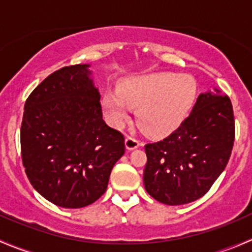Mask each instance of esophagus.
<instances>
[{
    "instance_id": "esophagus-1",
    "label": "esophagus",
    "mask_w": 252,
    "mask_h": 252,
    "mask_svg": "<svg viewBox=\"0 0 252 252\" xmlns=\"http://www.w3.org/2000/svg\"><path fill=\"white\" fill-rule=\"evenodd\" d=\"M140 146V141L136 140L135 138H133V136H126V150H134V149H138V147Z\"/></svg>"
}]
</instances>
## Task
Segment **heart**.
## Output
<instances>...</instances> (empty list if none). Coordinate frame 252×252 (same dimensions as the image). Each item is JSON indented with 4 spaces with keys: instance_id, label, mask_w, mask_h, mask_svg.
Wrapping results in <instances>:
<instances>
[{
    "instance_id": "heart-1",
    "label": "heart",
    "mask_w": 252,
    "mask_h": 252,
    "mask_svg": "<svg viewBox=\"0 0 252 252\" xmlns=\"http://www.w3.org/2000/svg\"><path fill=\"white\" fill-rule=\"evenodd\" d=\"M197 83L191 75L157 73L130 78L119 90L103 95L102 107L112 126H123L133 107H139L138 122L151 135H164L182 124L194 106Z\"/></svg>"
}]
</instances>
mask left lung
<instances>
[{"label":"left lung","mask_w":252,"mask_h":252,"mask_svg":"<svg viewBox=\"0 0 252 252\" xmlns=\"http://www.w3.org/2000/svg\"><path fill=\"white\" fill-rule=\"evenodd\" d=\"M234 138L230 98L217 89L200 94L177 130L145 146V189L164 205H185L200 199L224 171Z\"/></svg>","instance_id":"8db88e82"}]
</instances>
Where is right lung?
<instances>
[{
	"label": "right lung",
	"instance_id": "add662e5",
	"mask_svg": "<svg viewBox=\"0 0 252 252\" xmlns=\"http://www.w3.org/2000/svg\"><path fill=\"white\" fill-rule=\"evenodd\" d=\"M90 64L56 70L28 97L20 146L34 189L52 204L80 208L105 194L124 136L102 119Z\"/></svg>",
	"mask_w": 252,
	"mask_h": 252
}]
</instances>
